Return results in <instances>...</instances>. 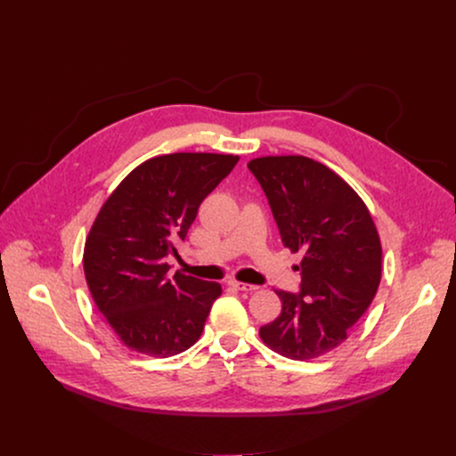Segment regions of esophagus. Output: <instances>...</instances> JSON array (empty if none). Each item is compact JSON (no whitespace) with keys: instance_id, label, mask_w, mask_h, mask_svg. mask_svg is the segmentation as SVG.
I'll list each match as a JSON object with an SVG mask.
<instances>
[{"instance_id":"34e87169","label":"esophagus","mask_w":456,"mask_h":456,"mask_svg":"<svg viewBox=\"0 0 456 456\" xmlns=\"http://www.w3.org/2000/svg\"><path fill=\"white\" fill-rule=\"evenodd\" d=\"M229 285L238 289V290H241V292H254V290H257V285H250V283H243V281H236V280H231Z\"/></svg>"}]
</instances>
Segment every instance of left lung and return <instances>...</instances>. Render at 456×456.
Masks as SVG:
<instances>
[{
    "label": "left lung",
    "instance_id": "obj_1",
    "mask_svg": "<svg viewBox=\"0 0 456 456\" xmlns=\"http://www.w3.org/2000/svg\"><path fill=\"white\" fill-rule=\"evenodd\" d=\"M248 169L267 194L283 245L303 252L299 290H276L281 314L259 338L294 361L321 357L348 338L377 294L382 250L375 224L359 194L312 159L262 157Z\"/></svg>",
    "mask_w": 456,
    "mask_h": 456
}]
</instances>
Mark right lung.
<instances>
[{"label": "right lung", "mask_w": 456, "mask_h": 456, "mask_svg": "<svg viewBox=\"0 0 456 456\" xmlns=\"http://www.w3.org/2000/svg\"><path fill=\"white\" fill-rule=\"evenodd\" d=\"M240 157L173 153L129 173L99 211L85 245V276L118 339L151 357L176 355L202 336L220 283L167 276L208 194Z\"/></svg>", "instance_id": "right-lung-1"}]
</instances>
